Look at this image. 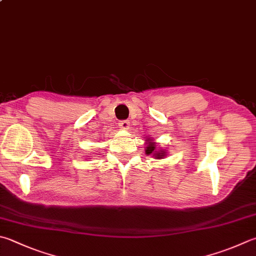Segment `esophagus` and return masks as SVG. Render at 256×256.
<instances>
[{"label": "esophagus", "mask_w": 256, "mask_h": 256, "mask_svg": "<svg viewBox=\"0 0 256 256\" xmlns=\"http://www.w3.org/2000/svg\"><path fill=\"white\" fill-rule=\"evenodd\" d=\"M119 126L122 129H129L130 122H129V120H120Z\"/></svg>", "instance_id": "obj_1"}]
</instances>
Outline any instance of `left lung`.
Wrapping results in <instances>:
<instances>
[{
	"mask_svg": "<svg viewBox=\"0 0 256 256\" xmlns=\"http://www.w3.org/2000/svg\"><path fill=\"white\" fill-rule=\"evenodd\" d=\"M155 142H149L148 146L146 147V154L147 155H150V154H154L156 158H162L164 156V152H155Z\"/></svg>",
	"mask_w": 256,
	"mask_h": 256,
	"instance_id": "obj_1",
	"label": "left lung"
}]
</instances>
